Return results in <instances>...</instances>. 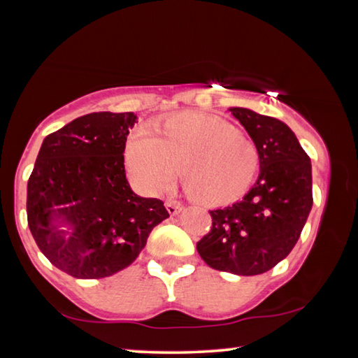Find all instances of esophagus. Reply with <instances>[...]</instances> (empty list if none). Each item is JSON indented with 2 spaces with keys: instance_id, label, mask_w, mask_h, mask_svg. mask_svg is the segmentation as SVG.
I'll list each match as a JSON object with an SVG mask.
<instances>
[{
  "instance_id": "34e87169",
  "label": "esophagus",
  "mask_w": 358,
  "mask_h": 358,
  "mask_svg": "<svg viewBox=\"0 0 358 358\" xmlns=\"http://www.w3.org/2000/svg\"><path fill=\"white\" fill-rule=\"evenodd\" d=\"M166 207H167V211L171 215H178L180 211H181V208H183V205H181L180 202H177V201H167L166 202Z\"/></svg>"
}]
</instances>
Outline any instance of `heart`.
<instances>
[{"label": "heart", "instance_id": "b5f03b06", "mask_svg": "<svg viewBox=\"0 0 358 358\" xmlns=\"http://www.w3.org/2000/svg\"><path fill=\"white\" fill-rule=\"evenodd\" d=\"M129 177L148 196L171 191L183 171L194 197L208 205L238 201L259 172V151L221 118L186 112L155 128V137L137 132L126 145Z\"/></svg>", "mask_w": 358, "mask_h": 358}]
</instances>
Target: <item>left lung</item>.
I'll return each mask as SVG.
<instances>
[{
    "instance_id": "obj_1",
    "label": "left lung",
    "mask_w": 358,
    "mask_h": 358,
    "mask_svg": "<svg viewBox=\"0 0 358 358\" xmlns=\"http://www.w3.org/2000/svg\"><path fill=\"white\" fill-rule=\"evenodd\" d=\"M229 110L256 145L260 173L243 201L210 211L211 230L197 251L211 268L254 276L286 259L300 238L313 207L311 161L282 121Z\"/></svg>"
}]
</instances>
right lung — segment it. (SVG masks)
<instances>
[{"label": "right lung", "instance_id": "right-lung-1", "mask_svg": "<svg viewBox=\"0 0 358 358\" xmlns=\"http://www.w3.org/2000/svg\"><path fill=\"white\" fill-rule=\"evenodd\" d=\"M137 115L94 112L48 134L28 180L27 215L42 254L64 273L99 280L129 266L164 202L131 189L124 147Z\"/></svg>", "mask_w": 358, "mask_h": 358}]
</instances>
